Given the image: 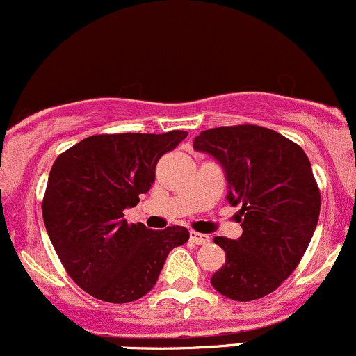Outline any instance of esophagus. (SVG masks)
I'll return each mask as SVG.
<instances>
[{"label":"esophagus","instance_id":"34e87169","mask_svg":"<svg viewBox=\"0 0 356 356\" xmlns=\"http://www.w3.org/2000/svg\"><path fill=\"white\" fill-rule=\"evenodd\" d=\"M190 239H192L193 244H198V246L210 243V238L207 234H200V232H195V231L190 232Z\"/></svg>","mask_w":356,"mask_h":356}]
</instances>
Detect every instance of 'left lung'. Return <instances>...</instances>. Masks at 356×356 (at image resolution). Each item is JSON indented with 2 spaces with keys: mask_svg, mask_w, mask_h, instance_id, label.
<instances>
[{
  "mask_svg": "<svg viewBox=\"0 0 356 356\" xmlns=\"http://www.w3.org/2000/svg\"><path fill=\"white\" fill-rule=\"evenodd\" d=\"M193 149L216 158L227 179V200L239 207V239L213 238L225 265L212 286L232 300L268 296L297 268L316 231L321 193L300 146L259 125L200 132Z\"/></svg>",
  "mask_w": 356,
  "mask_h": 356,
  "instance_id": "obj_1",
  "label": "left lung"
}]
</instances>
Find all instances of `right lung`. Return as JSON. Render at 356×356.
<instances>
[{"instance_id": "right-lung-1", "label": "right lung", "mask_w": 356, "mask_h": 356, "mask_svg": "<svg viewBox=\"0 0 356 356\" xmlns=\"http://www.w3.org/2000/svg\"><path fill=\"white\" fill-rule=\"evenodd\" d=\"M188 132L103 134L57 156L42 216L60 263L85 292L125 304L156 285L166 256L190 232L181 225L151 231L127 224L124 210L154 183L156 164Z\"/></svg>"}]
</instances>
